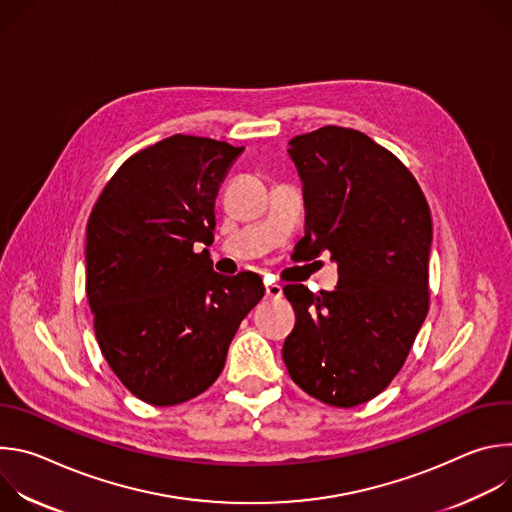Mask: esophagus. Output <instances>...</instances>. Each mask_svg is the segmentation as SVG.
I'll return each instance as SVG.
<instances>
[{"mask_svg": "<svg viewBox=\"0 0 512 512\" xmlns=\"http://www.w3.org/2000/svg\"><path fill=\"white\" fill-rule=\"evenodd\" d=\"M265 296L271 300H279L283 296V289L279 283H267L265 285Z\"/></svg>", "mask_w": 512, "mask_h": 512, "instance_id": "34e87169", "label": "esophagus"}]
</instances>
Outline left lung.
I'll use <instances>...</instances> for the list:
<instances>
[{
  "mask_svg": "<svg viewBox=\"0 0 512 512\" xmlns=\"http://www.w3.org/2000/svg\"><path fill=\"white\" fill-rule=\"evenodd\" d=\"M304 182V253H330L338 285L320 296L283 287L296 326L283 342L289 377L334 407L389 387L429 310V204L405 164L356 129L326 125L289 141Z\"/></svg>",
  "mask_w": 512,
  "mask_h": 512,
  "instance_id": "1",
  "label": "left lung"
}]
</instances>
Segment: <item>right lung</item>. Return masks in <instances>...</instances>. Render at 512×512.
<instances>
[{"label": "right lung", "instance_id": "obj_1", "mask_svg": "<svg viewBox=\"0 0 512 512\" xmlns=\"http://www.w3.org/2000/svg\"><path fill=\"white\" fill-rule=\"evenodd\" d=\"M245 148L172 135L121 164L87 225V298L99 348L137 399L168 407L204 393L259 304V275L212 271L214 200Z\"/></svg>", "mask_w": 512, "mask_h": 512}]
</instances>
